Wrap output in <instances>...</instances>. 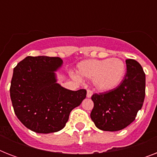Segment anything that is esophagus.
Masks as SVG:
<instances>
[{
    "label": "esophagus",
    "mask_w": 157,
    "mask_h": 157,
    "mask_svg": "<svg viewBox=\"0 0 157 157\" xmlns=\"http://www.w3.org/2000/svg\"><path fill=\"white\" fill-rule=\"evenodd\" d=\"M92 94H93V91L91 90L90 89H88V90H87V97H88V98H90L91 96H92Z\"/></svg>",
    "instance_id": "esophagus-1"
}]
</instances>
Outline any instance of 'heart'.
<instances>
[{"instance_id":"b5f03b06","label":"heart","mask_w":157,"mask_h":157,"mask_svg":"<svg viewBox=\"0 0 157 157\" xmlns=\"http://www.w3.org/2000/svg\"><path fill=\"white\" fill-rule=\"evenodd\" d=\"M80 75L94 79V85L98 90L110 91L121 83L126 72V65L117 58L103 59H87L78 64ZM72 78L79 81L78 74L71 73Z\"/></svg>"}]
</instances>
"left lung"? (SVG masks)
Here are the masks:
<instances>
[{
	"instance_id": "left-lung-1",
	"label": "left lung",
	"mask_w": 157,
	"mask_h": 157,
	"mask_svg": "<svg viewBox=\"0 0 157 157\" xmlns=\"http://www.w3.org/2000/svg\"><path fill=\"white\" fill-rule=\"evenodd\" d=\"M126 72L119 86L110 91L94 94L91 120L103 131H118L135 120L145 98L144 69L134 59H126Z\"/></svg>"
}]
</instances>
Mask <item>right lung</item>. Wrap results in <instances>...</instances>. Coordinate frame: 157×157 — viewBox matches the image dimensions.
<instances>
[{
  "mask_svg": "<svg viewBox=\"0 0 157 157\" xmlns=\"http://www.w3.org/2000/svg\"><path fill=\"white\" fill-rule=\"evenodd\" d=\"M62 63L59 57L28 56L13 68L10 89L13 111L36 133L59 131L86 97L84 89L69 90L56 83L54 71Z\"/></svg>",
  "mask_w": 157,
  "mask_h": 157,
  "instance_id": "right-lung-1",
  "label": "right lung"
}]
</instances>
